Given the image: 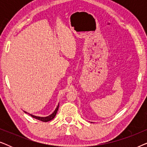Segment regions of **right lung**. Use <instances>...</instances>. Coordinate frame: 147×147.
Here are the masks:
<instances>
[{
	"instance_id": "add662e5",
	"label": "right lung",
	"mask_w": 147,
	"mask_h": 147,
	"mask_svg": "<svg viewBox=\"0 0 147 147\" xmlns=\"http://www.w3.org/2000/svg\"><path fill=\"white\" fill-rule=\"evenodd\" d=\"M59 103L58 104V105L57 106V107H56V108L55 109V110H54V111H53V113L51 114H50V115L47 116H45V117H43V116H35V115H33V114H31L28 113V112H25V111H24V112H25V113H26V114H29V115L31 116V117L35 118V119L39 120H41V121H43V122H48V121H50V120H53V118H55L56 114H57V112L58 108H59Z\"/></svg>"
}]
</instances>
